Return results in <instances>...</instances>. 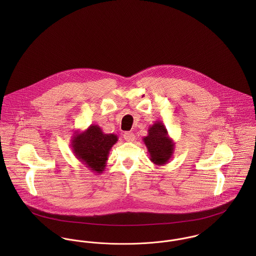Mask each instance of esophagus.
Listing matches in <instances>:
<instances>
[{
  "label": "esophagus",
  "instance_id": "esophagus-1",
  "mask_svg": "<svg viewBox=\"0 0 256 256\" xmlns=\"http://www.w3.org/2000/svg\"><path fill=\"white\" fill-rule=\"evenodd\" d=\"M123 138L127 142H133L135 140V135L132 132H125L123 134Z\"/></svg>",
  "mask_w": 256,
  "mask_h": 256
}]
</instances>
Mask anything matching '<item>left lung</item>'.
I'll list each match as a JSON object with an SVG mask.
<instances>
[{"mask_svg": "<svg viewBox=\"0 0 256 256\" xmlns=\"http://www.w3.org/2000/svg\"><path fill=\"white\" fill-rule=\"evenodd\" d=\"M143 142L150 154V160L156 166H164L172 158L176 143L160 120L148 127V135L143 138Z\"/></svg>", "mask_w": 256, "mask_h": 256, "instance_id": "left-lung-1", "label": "left lung"}]
</instances>
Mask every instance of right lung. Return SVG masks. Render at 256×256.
I'll list each match as a JSON object with an SVG mask.
<instances>
[{"mask_svg":"<svg viewBox=\"0 0 256 256\" xmlns=\"http://www.w3.org/2000/svg\"><path fill=\"white\" fill-rule=\"evenodd\" d=\"M118 141L115 134H106L98 125H90L84 131H74L71 146L74 156L94 174L106 170L110 150Z\"/></svg>","mask_w":256,"mask_h":256,"instance_id":"add662e5","label":"right lung"}]
</instances>
